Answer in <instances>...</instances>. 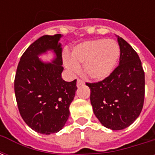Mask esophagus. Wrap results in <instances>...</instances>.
<instances>
[{
	"instance_id": "34e87169",
	"label": "esophagus",
	"mask_w": 155,
	"mask_h": 155,
	"mask_svg": "<svg viewBox=\"0 0 155 155\" xmlns=\"http://www.w3.org/2000/svg\"><path fill=\"white\" fill-rule=\"evenodd\" d=\"M84 84V81L81 80V79H78L77 80V86H81V85H83Z\"/></svg>"
}]
</instances>
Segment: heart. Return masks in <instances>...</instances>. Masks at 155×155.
<instances>
[{"label":"heart","instance_id":"heart-1","mask_svg":"<svg viewBox=\"0 0 155 155\" xmlns=\"http://www.w3.org/2000/svg\"><path fill=\"white\" fill-rule=\"evenodd\" d=\"M120 55V48L116 41L99 39L74 45L71 54L64 51L63 61L68 71L72 73L77 72L79 64H82L87 77L100 81L113 72Z\"/></svg>","mask_w":155,"mask_h":155}]
</instances>
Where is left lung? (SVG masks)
<instances>
[{
  "label": "left lung",
  "instance_id": "8db88e82",
  "mask_svg": "<svg viewBox=\"0 0 155 155\" xmlns=\"http://www.w3.org/2000/svg\"><path fill=\"white\" fill-rule=\"evenodd\" d=\"M120 48L119 65L108 77L86 83L95 116L112 130L125 129L141 113L144 101V71L136 51L117 36Z\"/></svg>",
  "mask_w": 155,
  "mask_h": 155
}]
</instances>
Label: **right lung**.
I'll return each mask as SVG.
<instances>
[{"label": "right lung", "mask_w": 155, "mask_h": 155, "mask_svg": "<svg viewBox=\"0 0 155 155\" xmlns=\"http://www.w3.org/2000/svg\"><path fill=\"white\" fill-rule=\"evenodd\" d=\"M62 35H43L24 52L15 77V94L20 114L26 124L43 134L57 133L70 116L76 80L66 82L61 77ZM48 50L55 53L52 62H44L38 55Z\"/></svg>", "instance_id": "obj_1"}]
</instances>
